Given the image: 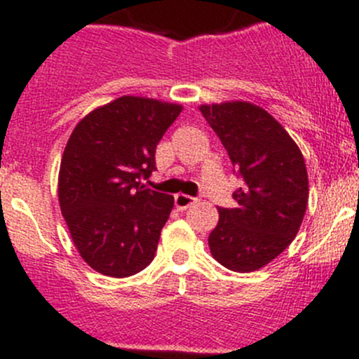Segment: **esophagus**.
<instances>
[{
	"instance_id": "34e87169",
	"label": "esophagus",
	"mask_w": 359,
	"mask_h": 359,
	"mask_svg": "<svg viewBox=\"0 0 359 359\" xmlns=\"http://www.w3.org/2000/svg\"><path fill=\"white\" fill-rule=\"evenodd\" d=\"M196 201H198L196 198L187 196V194H177V196H175V206H177V208H180V210L189 208V206L194 205Z\"/></svg>"
}]
</instances>
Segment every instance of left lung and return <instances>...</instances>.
<instances>
[{
	"instance_id": "left-lung-1",
	"label": "left lung",
	"mask_w": 359,
	"mask_h": 359,
	"mask_svg": "<svg viewBox=\"0 0 359 359\" xmlns=\"http://www.w3.org/2000/svg\"><path fill=\"white\" fill-rule=\"evenodd\" d=\"M200 111L243 179L233 193L236 206H219L210 250L227 269L252 273L276 259L299 233L309 196L306 163L287 130L262 107L226 102Z\"/></svg>"
}]
</instances>
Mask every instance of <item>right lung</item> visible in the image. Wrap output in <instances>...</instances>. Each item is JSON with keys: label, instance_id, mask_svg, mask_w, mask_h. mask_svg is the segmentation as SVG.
I'll return each mask as SVG.
<instances>
[{"label": "right lung", "instance_id": "obj_1", "mask_svg": "<svg viewBox=\"0 0 359 359\" xmlns=\"http://www.w3.org/2000/svg\"><path fill=\"white\" fill-rule=\"evenodd\" d=\"M182 107L119 97L72 130L59 173V203L83 260L112 278L146 269L173 196L140 180L156 170V146Z\"/></svg>", "mask_w": 359, "mask_h": 359}]
</instances>
